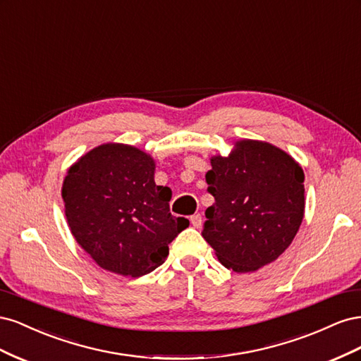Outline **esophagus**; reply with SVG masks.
<instances>
[{"label": "esophagus", "mask_w": 361, "mask_h": 361, "mask_svg": "<svg viewBox=\"0 0 361 361\" xmlns=\"http://www.w3.org/2000/svg\"><path fill=\"white\" fill-rule=\"evenodd\" d=\"M202 223H203V220H202V215H200V214L191 215V224H192L195 228H200V227H202Z\"/></svg>", "instance_id": "1"}]
</instances>
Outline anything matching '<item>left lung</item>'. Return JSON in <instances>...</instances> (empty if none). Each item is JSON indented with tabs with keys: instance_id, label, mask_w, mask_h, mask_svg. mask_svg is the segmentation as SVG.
<instances>
[{
	"instance_id": "8db88e82",
	"label": "left lung",
	"mask_w": 361,
	"mask_h": 361,
	"mask_svg": "<svg viewBox=\"0 0 361 361\" xmlns=\"http://www.w3.org/2000/svg\"><path fill=\"white\" fill-rule=\"evenodd\" d=\"M206 173L215 203L202 231L221 264L251 272L276 260L304 216V173L286 152L244 140L227 158L214 157Z\"/></svg>"
}]
</instances>
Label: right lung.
I'll use <instances>...</instances> for the list:
<instances>
[{
    "instance_id": "1",
    "label": "right lung",
    "mask_w": 361,
    "mask_h": 361,
    "mask_svg": "<svg viewBox=\"0 0 361 361\" xmlns=\"http://www.w3.org/2000/svg\"><path fill=\"white\" fill-rule=\"evenodd\" d=\"M155 162L126 145H102L81 157L63 182L72 235L97 265L140 277L169 256V244L190 226L170 212L171 190L154 180Z\"/></svg>"
}]
</instances>
